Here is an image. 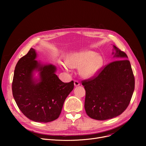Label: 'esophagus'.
I'll return each mask as SVG.
<instances>
[{
  "label": "esophagus",
  "instance_id": "obj_1",
  "mask_svg": "<svg viewBox=\"0 0 146 146\" xmlns=\"http://www.w3.org/2000/svg\"><path fill=\"white\" fill-rule=\"evenodd\" d=\"M74 85L75 86H78L80 85V83L78 80H74Z\"/></svg>",
  "mask_w": 146,
  "mask_h": 146
}]
</instances>
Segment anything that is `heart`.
Instances as JSON below:
<instances>
[{
    "instance_id": "b5f03b06",
    "label": "heart",
    "mask_w": 146,
    "mask_h": 146,
    "mask_svg": "<svg viewBox=\"0 0 146 146\" xmlns=\"http://www.w3.org/2000/svg\"><path fill=\"white\" fill-rule=\"evenodd\" d=\"M104 64L102 56L92 51H83L69 55L67 57V64L61 63L65 70L68 67L80 68L79 73L84 78H90L100 70Z\"/></svg>"
}]
</instances>
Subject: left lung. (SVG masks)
Segmentation results:
<instances>
[{
	"instance_id": "obj_1",
	"label": "left lung",
	"mask_w": 146,
	"mask_h": 146,
	"mask_svg": "<svg viewBox=\"0 0 146 146\" xmlns=\"http://www.w3.org/2000/svg\"><path fill=\"white\" fill-rule=\"evenodd\" d=\"M113 48L116 51L114 57L121 60L112 61L95 76L82 82L86 91V112L97 120L121 115L129 105L134 92L135 79L127 55L115 45Z\"/></svg>"
}]
</instances>
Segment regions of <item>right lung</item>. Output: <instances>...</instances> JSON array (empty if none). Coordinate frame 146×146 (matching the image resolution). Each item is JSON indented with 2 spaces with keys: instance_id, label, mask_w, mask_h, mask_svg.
I'll return each mask as SVG.
<instances>
[{
  "instance_id": "right-lung-1",
  "label": "right lung",
  "mask_w": 146,
  "mask_h": 146,
  "mask_svg": "<svg viewBox=\"0 0 146 146\" xmlns=\"http://www.w3.org/2000/svg\"><path fill=\"white\" fill-rule=\"evenodd\" d=\"M31 48L15 67L12 89L19 109L29 119L48 122L57 119L65 99L74 88V82L64 83L55 74L56 67L42 65L36 60ZM40 72L39 82L33 79L35 70Z\"/></svg>"
}]
</instances>
